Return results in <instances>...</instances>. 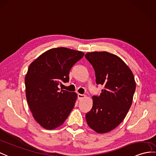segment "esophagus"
<instances>
[{
	"label": "esophagus",
	"instance_id": "1",
	"mask_svg": "<svg viewBox=\"0 0 156 156\" xmlns=\"http://www.w3.org/2000/svg\"><path fill=\"white\" fill-rule=\"evenodd\" d=\"M85 94H78V98H79V100H81V99H83V98H85Z\"/></svg>",
	"mask_w": 156,
	"mask_h": 156
}]
</instances>
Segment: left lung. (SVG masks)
I'll use <instances>...</instances> for the list:
<instances>
[{
    "mask_svg": "<svg viewBox=\"0 0 156 156\" xmlns=\"http://www.w3.org/2000/svg\"><path fill=\"white\" fill-rule=\"evenodd\" d=\"M85 58L95 71L97 85L105 87L93 97V107L86 114L88 126L99 134L112 130L122 122L130 109L136 90L130 68L117 55L107 51L87 53Z\"/></svg>",
    "mask_w": 156,
    "mask_h": 156,
    "instance_id": "left-lung-1",
    "label": "left lung"
}]
</instances>
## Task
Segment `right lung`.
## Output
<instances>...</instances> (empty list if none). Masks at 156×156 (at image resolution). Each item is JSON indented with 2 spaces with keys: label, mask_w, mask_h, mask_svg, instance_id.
I'll list each match as a JSON object with an SVG mask.
<instances>
[{
  "label": "right lung",
  "mask_w": 156,
  "mask_h": 156,
  "mask_svg": "<svg viewBox=\"0 0 156 156\" xmlns=\"http://www.w3.org/2000/svg\"><path fill=\"white\" fill-rule=\"evenodd\" d=\"M84 53L66 48L45 51L30 64L25 76L26 96L34 119L47 130L62 125L77 100L76 93L59 90L69 71Z\"/></svg>",
  "instance_id": "add662e5"
}]
</instances>
